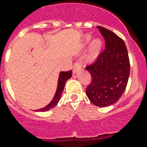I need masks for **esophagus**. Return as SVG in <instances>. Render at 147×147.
Listing matches in <instances>:
<instances>
[{"mask_svg":"<svg viewBox=\"0 0 147 147\" xmlns=\"http://www.w3.org/2000/svg\"><path fill=\"white\" fill-rule=\"evenodd\" d=\"M81 67H82V63L81 62H76L73 66V71H74V73H76L78 70L81 69Z\"/></svg>","mask_w":147,"mask_h":147,"instance_id":"1","label":"esophagus"}]
</instances>
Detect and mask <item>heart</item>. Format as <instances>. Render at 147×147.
Listing matches in <instances>:
<instances>
[{
  "label": "heart",
  "instance_id": "obj_1",
  "mask_svg": "<svg viewBox=\"0 0 147 147\" xmlns=\"http://www.w3.org/2000/svg\"><path fill=\"white\" fill-rule=\"evenodd\" d=\"M90 38H91V37L90 36H86L84 37V41L86 42H89ZM101 46H102V43L99 39H94L92 42L91 46H90V53H89V59L90 60H94L97 57L98 54L99 53V52L101 50Z\"/></svg>",
  "mask_w": 147,
  "mask_h": 147
}]
</instances>
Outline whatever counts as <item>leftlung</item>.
Returning a JSON list of instances; mask_svg holds the SVG:
<instances>
[{"mask_svg":"<svg viewBox=\"0 0 147 147\" xmlns=\"http://www.w3.org/2000/svg\"><path fill=\"white\" fill-rule=\"evenodd\" d=\"M105 38V49L95 60L86 66L91 81L86 94L94 105L110 106L119 101L127 86L130 63L124 41L115 33L97 26Z\"/></svg>","mask_w":147,"mask_h":147,"instance_id":"1","label":"left lung"}]
</instances>
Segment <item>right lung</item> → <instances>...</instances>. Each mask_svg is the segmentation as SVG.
I'll return each instance as SVG.
<instances>
[{
	"mask_svg": "<svg viewBox=\"0 0 147 147\" xmlns=\"http://www.w3.org/2000/svg\"><path fill=\"white\" fill-rule=\"evenodd\" d=\"M71 76H72V71L71 70H69V71H62V72H60L59 77V80H58V87H57V92H56V94L54 96L53 99L52 100L51 102L47 106H46L45 108H42V109H38V110H36V111H46L49 110V109H53V107L57 105V103L59 102V99L61 98L62 92H63V90L64 89L66 81L71 78Z\"/></svg>",
	"mask_w": 147,
	"mask_h": 147,
	"instance_id": "1",
	"label": "right lung"
}]
</instances>
